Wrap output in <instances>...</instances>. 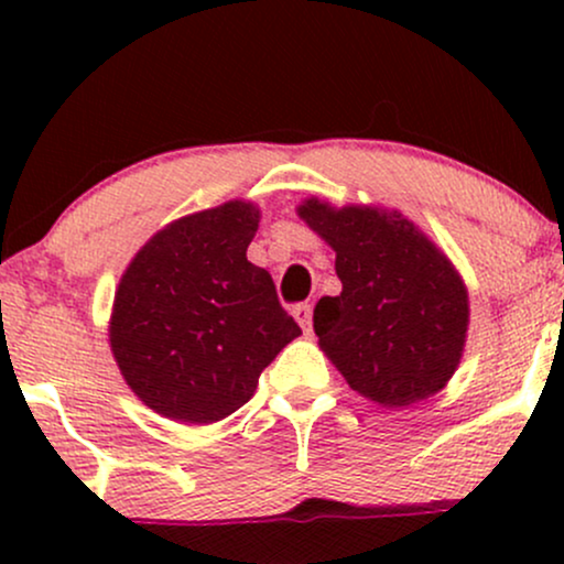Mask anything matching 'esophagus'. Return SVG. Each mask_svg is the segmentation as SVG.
<instances>
[{"label": "esophagus", "mask_w": 564, "mask_h": 564, "mask_svg": "<svg viewBox=\"0 0 564 564\" xmlns=\"http://www.w3.org/2000/svg\"><path fill=\"white\" fill-rule=\"evenodd\" d=\"M291 315H294L296 323H300L304 334H310V332H313V304H310V302H302V304H296V307L291 310Z\"/></svg>", "instance_id": "34e87169"}]
</instances>
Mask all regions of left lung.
Instances as JSON below:
<instances>
[{
  "instance_id": "8db88e82",
  "label": "left lung",
  "mask_w": 564,
  "mask_h": 564,
  "mask_svg": "<svg viewBox=\"0 0 564 564\" xmlns=\"http://www.w3.org/2000/svg\"><path fill=\"white\" fill-rule=\"evenodd\" d=\"M296 215L336 251L341 291L315 304L313 328L347 384L384 408L443 390L469 328V291L448 254L398 209L313 196Z\"/></svg>"
}]
</instances>
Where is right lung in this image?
Returning <instances> with one entry per match:
<instances>
[{
	"mask_svg": "<svg viewBox=\"0 0 564 564\" xmlns=\"http://www.w3.org/2000/svg\"><path fill=\"white\" fill-rule=\"evenodd\" d=\"M260 206L232 198L164 225L116 286L108 341L121 377L172 422L215 424L302 334L273 278L246 260Z\"/></svg>",
	"mask_w": 564,
	"mask_h": 564,
	"instance_id": "right-lung-1",
	"label": "right lung"
}]
</instances>
